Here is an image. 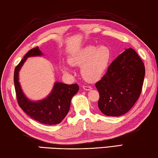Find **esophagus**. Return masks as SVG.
<instances>
[{
  "instance_id": "34e87169",
  "label": "esophagus",
  "mask_w": 158,
  "mask_h": 158,
  "mask_svg": "<svg viewBox=\"0 0 158 158\" xmlns=\"http://www.w3.org/2000/svg\"><path fill=\"white\" fill-rule=\"evenodd\" d=\"M83 89L84 90H86V91H89V90H91L92 89V87L89 86V85H84Z\"/></svg>"
}]
</instances>
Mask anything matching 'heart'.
I'll return each instance as SVG.
<instances>
[{"label":"heart","mask_w":158,"mask_h":158,"mask_svg":"<svg viewBox=\"0 0 158 158\" xmlns=\"http://www.w3.org/2000/svg\"><path fill=\"white\" fill-rule=\"evenodd\" d=\"M111 58V51L108 47L89 45L69 58L73 65L81 66V74L85 79L92 81L99 78L106 71ZM64 71L69 68L63 66Z\"/></svg>","instance_id":"heart-1"}]
</instances>
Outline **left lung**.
Listing matches in <instances>:
<instances>
[{
  "label": "left lung",
  "instance_id": "8db88e82",
  "mask_svg": "<svg viewBox=\"0 0 158 158\" xmlns=\"http://www.w3.org/2000/svg\"><path fill=\"white\" fill-rule=\"evenodd\" d=\"M144 77L145 66L141 57L131 48L125 50L96 83L100 110L111 117L127 113L139 99Z\"/></svg>",
  "mask_w": 158,
  "mask_h": 158
}]
</instances>
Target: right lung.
Segmentation results:
<instances>
[{"mask_svg":"<svg viewBox=\"0 0 158 158\" xmlns=\"http://www.w3.org/2000/svg\"><path fill=\"white\" fill-rule=\"evenodd\" d=\"M43 55L39 47L30 50L16 66L14 83L17 102L23 111L31 118L42 124L53 125L60 123L68 113L71 100L79 91L77 84L68 85L56 82L51 94L41 101H31L24 96L19 82V72L27 57Z\"/></svg>","mask_w":158,"mask_h":158,"instance_id":"obj_1","label":"right lung"}]
</instances>
